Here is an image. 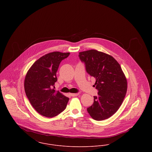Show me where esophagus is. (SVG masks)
<instances>
[{"label": "esophagus", "mask_w": 152, "mask_h": 152, "mask_svg": "<svg viewBox=\"0 0 152 152\" xmlns=\"http://www.w3.org/2000/svg\"><path fill=\"white\" fill-rule=\"evenodd\" d=\"M79 95V93H74V94H70V95L71 96H77Z\"/></svg>", "instance_id": "1"}]
</instances>
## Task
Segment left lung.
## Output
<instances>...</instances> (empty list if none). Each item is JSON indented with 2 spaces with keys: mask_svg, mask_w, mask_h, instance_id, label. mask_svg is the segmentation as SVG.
Masks as SVG:
<instances>
[{
  "mask_svg": "<svg viewBox=\"0 0 152 152\" xmlns=\"http://www.w3.org/2000/svg\"><path fill=\"white\" fill-rule=\"evenodd\" d=\"M79 57L85 63L87 72L95 78V87L98 90L87 111L96 121L107 119L124 101L128 88L126 78L118 62L105 53L90 50L79 53Z\"/></svg>",
  "mask_w": 152,
  "mask_h": 152,
  "instance_id": "1",
  "label": "left lung"
}]
</instances>
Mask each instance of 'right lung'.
Segmentation results:
<instances>
[{"label":"right lung","instance_id":"right-lung-1","mask_svg":"<svg viewBox=\"0 0 152 152\" xmlns=\"http://www.w3.org/2000/svg\"><path fill=\"white\" fill-rule=\"evenodd\" d=\"M69 53H48L31 65L24 79V87L31 105L47 118L57 116L65 109L69 98L53 88L57 81L56 72L61 61Z\"/></svg>","mask_w":152,"mask_h":152}]
</instances>
